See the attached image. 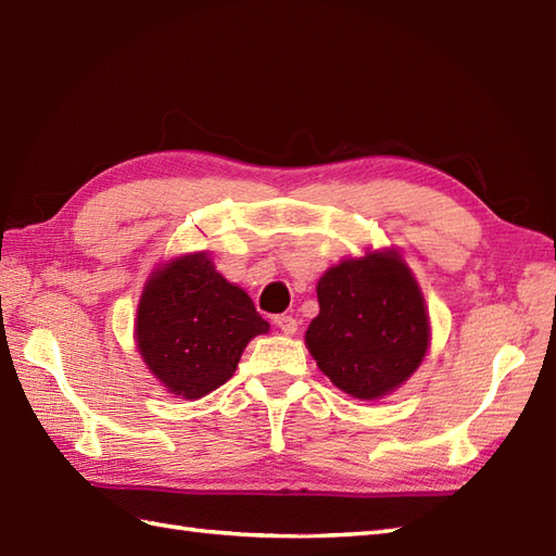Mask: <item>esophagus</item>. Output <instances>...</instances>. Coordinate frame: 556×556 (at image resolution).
<instances>
[{
  "label": "esophagus",
  "mask_w": 556,
  "mask_h": 556,
  "mask_svg": "<svg viewBox=\"0 0 556 556\" xmlns=\"http://www.w3.org/2000/svg\"><path fill=\"white\" fill-rule=\"evenodd\" d=\"M275 325L281 333H287V337H291V333H295V329H299V321H295L291 315H277Z\"/></svg>",
  "instance_id": "34e87169"
}]
</instances>
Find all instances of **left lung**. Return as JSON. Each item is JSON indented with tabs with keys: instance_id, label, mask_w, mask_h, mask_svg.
Wrapping results in <instances>:
<instances>
[{
	"instance_id": "obj_1",
	"label": "left lung",
	"mask_w": 556,
	"mask_h": 556,
	"mask_svg": "<svg viewBox=\"0 0 556 556\" xmlns=\"http://www.w3.org/2000/svg\"><path fill=\"white\" fill-rule=\"evenodd\" d=\"M317 301L305 343L343 393L381 397L419 367L429 348V315L400 255L371 253L331 267L317 283Z\"/></svg>"
}]
</instances>
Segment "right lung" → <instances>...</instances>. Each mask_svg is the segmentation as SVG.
Masks as SVG:
<instances>
[{
  "mask_svg": "<svg viewBox=\"0 0 556 556\" xmlns=\"http://www.w3.org/2000/svg\"><path fill=\"white\" fill-rule=\"evenodd\" d=\"M269 329L253 301L205 253L153 273L137 309V348L167 391L197 400L237 371L247 343Z\"/></svg>",
  "mask_w": 556,
  "mask_h": 556,
  "instance_id": "right-lung-1",
  "label": "right lung"
}]
</instances>
